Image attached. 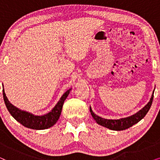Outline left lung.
Here are the masks:
<instances>
[{
	"instance_id": "obj_1",
	"label": "left lung",
	"mask_w": 160,
	"mask_h": 160,
	"mask_svg": "<svg viewBox=\"0 0 160 160\" xmlns=\"http://www.w3.org/2000/svg\"><path fill=\"white\" fill-rule=\"evenodd\" d=\"M153 98H154V92L151 98L150 101L148 102L147 105H146V106H144L141 110H140L138 112L135 113L134 115H132L131 117H128L127 118H122L120 119H103L98 117L95 113H93V111H92L91 108H89V111L92 116L93 119L95 120L96 122L100 125L103 126L105 128H107L110 130H126L132 125H134L136 123H138L139 121L143 119V118L146 115V113H148V111H149L151 108V106L152 104Z\"/></svg>"
}]
</instances>
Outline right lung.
<instances>
[{"label":"right lung","mask_w":160,"mask_h":160,"mask_svg":"<svg viewBox=\"0 0 160 160\" xmlns=\"http://www.w3.org/2000/svg\"><path fill=\"white\" fill-rule=\"evenodd\" d=\"M69 92L70 89L66 92H65L64 95L61 97L58 104L54 106L52 111L43 116H34L31 113L21 111L19 108H16L8 101L6 94L4 92V89L3 90V95L6 108L9 111L11 115L17 122H19L23 126L28 128L33 129V130H44V129L51 128L58 122L61 111H62L63 103H64L65 100L66 99Z\"/></svg>","instance_id":"1"}]
</instances>
